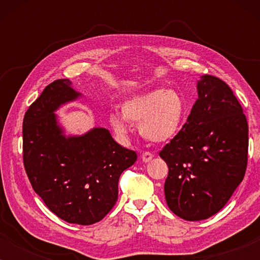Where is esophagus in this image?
Returning <instances> with one entry per match:
<instances>
[{"instance_id": "obj_1", "label": "esophagus", "mask_w": 260, "mask_h": 260, "mask_svg": "<svg viewBox=\"0 0 260 260\" xmlns=\"http://www.w3.org/2000/svg\"><path fill=\"white\" fill-rule=\"evenodd\" d=\"M152 157H154V156H152V154L151 152H148V151H145V152H143V154L141 155V158H142V161L143 162H150L151 159H152Z\"/></svg>"}]
</instances>
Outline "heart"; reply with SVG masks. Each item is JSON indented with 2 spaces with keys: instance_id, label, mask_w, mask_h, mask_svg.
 <instances>
[{
  "instance_id": "heart-1",
  "label": "heart",
  "mask_w": 260,
  "mask_h": 260,
  "mask_svg": "<svg viewBox=\"0 0 260 260\" xmlns=\"http://www.w3.org/2000/svg\"><path fill=\"white\" fill-rule=\"evenodd\" d=\"M186 116V102L174 90H155L134 95L122 104V115L111 112L109 123L120 137L129 135L127 122L138 124L145 140L162 143L175 137Z\"/></svg>"
}]
</instances>
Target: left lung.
I'll use <instances>...</instances> for the list:
<instances>
[{"instance_id": "left-lung-1", "label": "left lung", "mask_w": 260, "mask_h": 260, "mask_svg": "<svg viewBox=\"0 0 260 260\" xmlns=\"http://www.w3.org/2000/svg\"><path fill=\"white\" fill-rule=\"evenodd\" d=\"M187 123L159 156L168 165L165 195L174 214L188 221L214 215L244 179L248 125L241 105L219 78L200 77Z\"/></svg>"}]
</instances>
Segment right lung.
<instances>
[{
  "label": "right lung",
  "mask_w": 260,
  "mask_h": 260,
  "mask_svg": "<svg viewBox=\"0 0 260 260\" xmlns=\"http://www.w3.org/2000/svg\"><path fill=\"white\" fill-rule=\"evenodd\" d=\"M83 94L70 79L53 81L23 118V163L31 187L49 211L70 223L92 225L118 199V181L136 162L105 127L66 135L56 111Z\"/></svg>",
  "instance_id": "1"
}]
</instances>
